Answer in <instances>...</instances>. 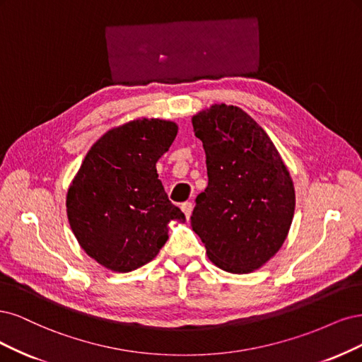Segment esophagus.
<instances>
[{
  "label": "esophagus",
  "instance_id": "esophagus-1",
  "mask_svg": "<svg viewBox=\"0 0 362 362\" xmlns=\"http://www.w3.org/2000/svg\"><path fill=\"white\" fill-rule=\"evenodd\" d=\"M182 211H183V214H185V216H186V219H189V216H191V214H192V203L191 202H185V203H182Z\"/></svg>",
  "mask_w": 362,
  "mask_h": 362
}]
</instances>
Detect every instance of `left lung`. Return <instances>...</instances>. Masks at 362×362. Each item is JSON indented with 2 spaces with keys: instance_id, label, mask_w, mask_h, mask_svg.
I'll return each instance as SVG.
<instances>
[{
  "instance_id": "1",
  "label": "left lung",
  "mask_w": 362,
  "mask_h": 362,
  "mask_svg": "<svg viewBox=\"0 0 362 362\" xmlns=\"http://www.w3.org/2000/svg\"><path fill=\"white\" fill-rule=\"evenodd\" d=\"M206 151L209 183L191 216L207 257L231 274L262 267L284 243L295 214V188L271 138L233 105L192 117Z\"/></svg>"
}]
</instances>
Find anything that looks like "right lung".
<instances>
[{
	"label": "right lung",
	"instance_id": "1",
	"mask_svg": "<svg viewBox=\"0 0 362 362\" xmlns=\"http://www.w3.org/2000/svg\"><path fill=\"white\" fill-rule=\"evenodd\" d=\"M176 135V123L138 119L108 131L88 150L66 207L81 248L99 264L115 272L138 269L165 245L170 221H185L156 173Z\"/></svg>",
	"mask_w": 362,
	"mask_h": 362
}]
</instances>
